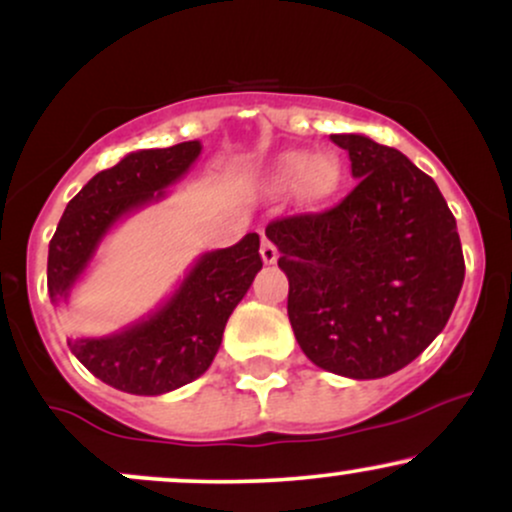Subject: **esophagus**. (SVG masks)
I'll return each mask as SVG.
<instances>
[{
  "label": "esophagus",
  "mask_w": 512,
  "mask_h": 512,
  "mask_svg": "<svg viewBox=\"0 0 512 512\" xmlns=\"http://www.w3.org/2000/svg\"><path fill=\"white\" fill-rule=\"evenodd\" d=\"M260 255H262V262L264 264H274L276 260H279V250H276V245L272 243V240H267V238H262Z\"/></svg>",
  "instance_id": "34e87169"
}]
</instances>
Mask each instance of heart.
<instances>
[{"label":"heart","mask_w":512,"mask_h":512,"mask_svg":"<svg viewBox=\"0 0 512 512\" xmlns=\"http://www.w3.org/2000/svg\"><path fill=\"white\" fill-rule=\"evenodd\" d=\"M269 178L274 187H289L298 182V195L308 202H317L337 190L342 168L332 156L313 158L305 151H286V154L276 156Z\"/></svg>","instance_id":"b5f03b06"}]
</instances>
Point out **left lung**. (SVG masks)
Masks as SVG:
<instances>
[{
  "instance_id": "1",
  "label": "left lung",
  "mask_w": 512,
  "mask_h": 512,
  "mask_svg": "<svg viewBox=\"0 0 512 512\" xmlns=\"http://www.w3.org/2000/svg\"><path fill=\"white\" fill-rule=\"evenodd\" d=\"M332 142L358 185L320 214L274 219L267 238L303 354L344 378H385L443 332L464 281L460 236L436 182L402 151L363 134Z\"/></svg>"
}]
</instances>
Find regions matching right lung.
<instances>
[{
  "label": "right lung",
  "instance_id": "add662e5",
  "mask_svg": "<svg viewBox=\"0 0 512 512\" xmlns=\"http://www.w3.org/2000/svg\"><path fill=\"white\" fill-rule=\"evenodd\" d=\"M202 144L132 151L81 187L64 209L48 252L52 303L67 301L98 243L122 216L158 202L197 161ZM262 269L260 236L204 252L156 313L108 337L69 339V349L103 383L129 395H163L211 366L223 327Z\"/></svg>",
  "mask_w": 512,
  "mask_h": 512
}]
</instances>
